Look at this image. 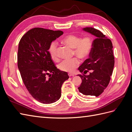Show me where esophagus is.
<instances>
[{
  "instance_id": "esophagus-1",
  "label": "esophagus",
  "mask_w": 132,
  "mask_h": 132,
  "mask_svg": "<svg viewBox=\"0 0 132 132\" xmlns=\"http://www.w3.org/2000/svg\"><path fill=\"white\" fill-rule=\"evenodd\" d=\"M68 75H69V76L70 77H74V76L75 75L74 74H71V73H69Z\"/></svg>"
}]
</instances>
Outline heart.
<instances>
[{"label": "heart", "mask_w": 132, "mask_h": 132, "mask_svg": "<svg viewBox=\"0 0 132 132\" xmlns=\"http://www.w3.org/2000/svg\"><path fill=\"white\" fill-rule=\"evenodd\" d=\"M62 42L65 45L73 48V55H75L81 59H85L89 56L93 47V41L91 37L86 36L81 38L75 35H69L64 37ZM58 45L56 42L50 43L48 52L53 60L57 61L59 56L57 52ZM80 64L78 58L74 57L70 59H65L59 64L58 67L60 70L68 72H73Z\"/></svg>", "instance_id": "b5f03b06"}]
</instances>
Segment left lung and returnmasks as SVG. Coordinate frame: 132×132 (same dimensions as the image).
<instances>
[{
	"instance_id": "8db88e82",
	"label": "left lung",
	"mask_w": 132,
	"mask_h": 132,
	"mask_svg": "<svg viewBox=\"0 0 132 132\" xmlns=\"http://www.w3.org/2000/svg\"><path fill=\"white\" fill-rule=\"evenodd\" d=\"M83 30L95 36L96 38L93 41L89 58L78 68L85 74L90 71L87 76L78 74L82 80L78 89L84 95L97 97L106 89L112 74L114 64L113 46L110 39L98 30L93 27L84 28Z\"/></svg>"
}]
</instances>
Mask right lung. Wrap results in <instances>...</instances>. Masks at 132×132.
<instances>
[{
    "instance_id": "right-lung-1",
    "label": "right lung",
    "mask_w": 132,
    "mask_h": 132,
    "mask_svg": "<svg viewBox=\"0 0 132 132\" xmlns=\"http://www.w3.org/2000/svg\"><path fill=\"white\" fill-rule=\"evenodd\" d=\"M63 34L60 30L35 27L19 42L18 67L23 84L32 96L45 104L58 100L63 83L69 78L55 67L48 52L50 43Z\"/></svg>"
}]
</instances>
